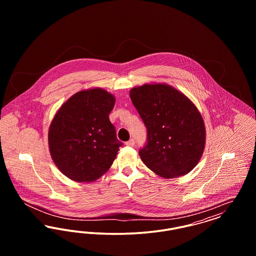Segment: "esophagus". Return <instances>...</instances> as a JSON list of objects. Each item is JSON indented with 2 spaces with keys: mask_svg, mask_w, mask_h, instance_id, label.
<instances>
[{
  "mask_svg": "<svg viewBox=\"0 0 256 256\" xmlns=\"http://www.w3.org/2000/svg\"><path fill=\"white\" fill-rule=\"evenodd\" d=\"M126 145L128 146H134V145H135V141H134V139H130V140H128V141L126 143Z\"/></svg>",
  "mask_w": 256,
  "mask_h": 256,
  "instance_id": "obj_1",
  "label": "esophagus"
}]
</instances>
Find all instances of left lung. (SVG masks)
Wrapping results in <instances>:
<instances>
[{
    "instance_id": "left-lung-1",
    "label": "left lung",
    "mask_w": 256,
    "mask_h": 256,
    "mask_svg": "<svg viewBox=\"0 0 256 256\" xmlns=\"http://www.w3.org/2000/svg\"><path fill=\"white\" fill-rule=\"evenodd\" d=\"M148 132L139 156L150 170L164 178L193 170L206 146V126L194 102L167 84H145L130 91Z\"/></svg>"
}]
</instances>
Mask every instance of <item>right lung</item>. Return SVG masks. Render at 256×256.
Returning <instances> with one entry per match:
<instances>
[{
    "instance_id": "obj_1",
    "label": "right lung",
    "mask_w": 256,
    "mask_h": 256,
    "mask_svg": "<svg viewBox=\"0 0 256 256\" xmlns=\"http://www.w3.org/2000/svg\"><path fill=\"white\" fill-rule=\"evenodd\" d=\"M115 100L102 88L84 89L54 114L48 132L50 154L68 178L93 182L110 170L122 145L110 121Z\"/></svg>"
}]
</instances>
